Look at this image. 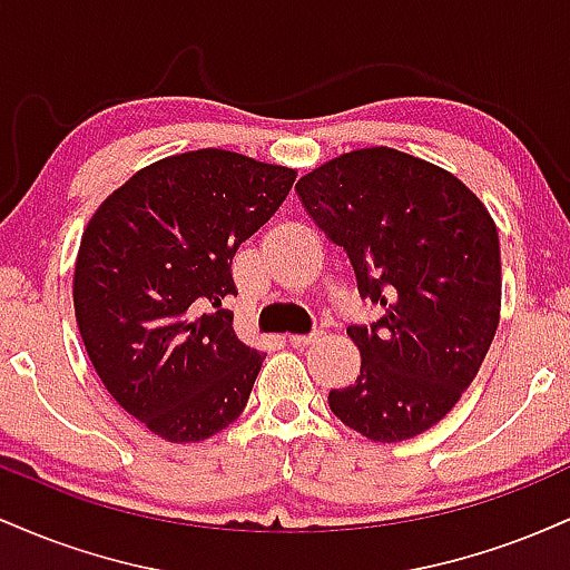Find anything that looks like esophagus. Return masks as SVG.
<instances>
[{"label": "esophagus", "instance_id": "1", "mask_svg": "<svg viewBox=\"0 0 570 570\" xmlns=\"http://www.w3.org/2000/svg\"><path fill=\"white\" fill-rule=\"evenodd\" d=\"M313 340H318V332H313V335H286V343L294 345V348H307Z\"/></svg>", "mask_w": 570, "mask_h": 570}]
</instances>
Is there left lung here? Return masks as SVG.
<instances>
[{
	"label": "left lung",
	"mask_w": 570,
	"mask_h": 570,
	"mask_svg": "<svg viewBox=\"0 0 570 570\" xmlns=\"http://www.w3.org/2000/svg\"><path fill=\"white\" fill-rule=\"evenodd\" d=\"M294 189L348 254L358 294L385 311L372 330H348L362 372L330 391V407L372 442L412 440L455 407L493 343L495 222L455 174L391 147L337 155Z\"/></svg>",
	"instance_id": "1"
}]
</instances>
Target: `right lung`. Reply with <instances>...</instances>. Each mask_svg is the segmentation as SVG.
<instances>
[{
  "mask_svg": "<svg viewBox=\"0 0 570 570\" xmlns=\"http://www.w3.org/2000/svg\"><path fill=\"white\" fill-rule=\"evenodd\" d=\"M297 171L230 149H193L136 171L96 208L75 263L90 362L160 440L203 442L240 415L263 353L240 343L230 265L278 212Z\"/></svg>",
  "mask_w": 570,
  "mask_h": 570,
  "instance_id": "right-lung-1",
  "label": "right lung"
}]
</instances>
